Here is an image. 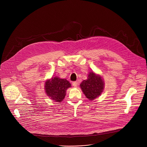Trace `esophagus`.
Returning a JSON list of instances; mask_svg holds the SVG:
<instances>
[{
  "mask_svg": "<svg viewBox=\"0 0 147 147\" xmlns=\"http://www.w3.org/2000/svg\"><path fill=\"white\" fill-rule=\"evenodd\" d=\"M78 84V83L77 81H74V82H73V83H72V86L74 87H77Z\"/></svg>",
  "mask_w": 147,
  "mask_h": 147,
  "instance_id": "obj_1",
  "label": "esophagus"
}]
</instances>
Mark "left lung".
I'll use <instances>...</instances> for the list:
<instances>
[{"label":"left lung","instance_id":"obj_1","mask_svg":"<svg viewBox=\"0 0 147 147\" xmlns=\"http://www.w3.org/2000/svg\"><path fill=\"white\" fill-rule=\"evenodd\" d=\"M80 86L86 98L92 100L101 95L105 88V82L100 75L90 71L87 79L82 81Z\"/></svg>","mask_w":147,"mask_h":147}]
</instances>
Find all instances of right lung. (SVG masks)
<instances>
[{"instance_id": "add662e5", "label": "right lung", "mask_w": 147, "mask_h": 147, "mask_svg": "<svg viewBox=\"0 0 147 147\" xmlns=\"http://www.w3.org/2000/svg\"><path fill=\"white\" fill-rule=\"evenodd\" d=\"M71 87L66 79L57 77L48 79L45 83V90L47 96L56 102H61L65 99L66 91Z\"/></svg>"}]
</instances>
